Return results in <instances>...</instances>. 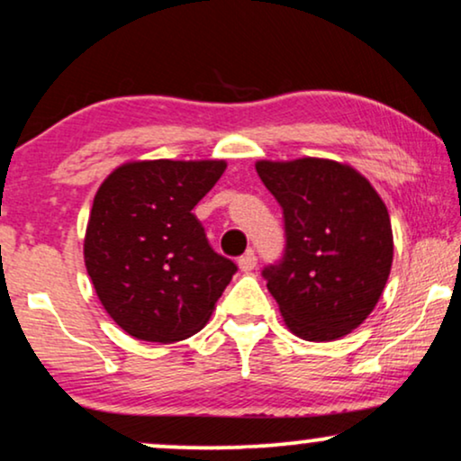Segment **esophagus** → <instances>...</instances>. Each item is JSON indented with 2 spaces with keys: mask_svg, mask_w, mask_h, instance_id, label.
Here are the masks:
<instances>
[{
  "mask_svg": "<svg viewBox=\"0 0 461 461\" xmlns=\"http://www.w3.org/2000/svg\"><path fill=\"white\" fill-rule=\"evenodd\" d=\"M237 265H239V268H241L243 273H249V271H254V267H256V254L254 252H245L241 258L237 260Z\"/></svg>",
  "mask_w": 461,
  "mask_h": 461,
  "instance_id": "obj_1",
  "label": "esophagus"
}]
</instances>
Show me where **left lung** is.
<instances>
[{
  "mask_svg": "<svg viewBox=\"0 0 461 461\" xmlns=\"http://www.w3.org/2000/svg\"><path fill=\"white\" fill-rule=\"evenodd\" d=\"M256 171L284 209L285 254L262 275L285 326L304 340L345 337L368 318L390 277L385 203L337 160H258Z\"/></svg>",
  "mask_w": 461,
  "mask_h": 461,
  "instance_id": "8db88e82",
  "label": "left lung"
}]
</instances>
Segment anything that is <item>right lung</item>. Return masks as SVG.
Returning a JSON list of instances; mask_svg holds the SVG:
<instances>
[{
	"label": "right lung",
	"instance_id": "right-lung-1",
	"mask_svg": "<svg viewBox=\"0 0 461 461\" xmlns=\"http://www.w3.org/2000/svg\"><path fill=\"white\" fill-rule=\"evenodd\" d=\"M224 160H131L95 194L85 265L107 315L131 337L176 343L201 330L235 262L216 254L193 213Z\"/></svg>",
	"mask_w": 461,
	"mask_h": 461
}]
</instances>
